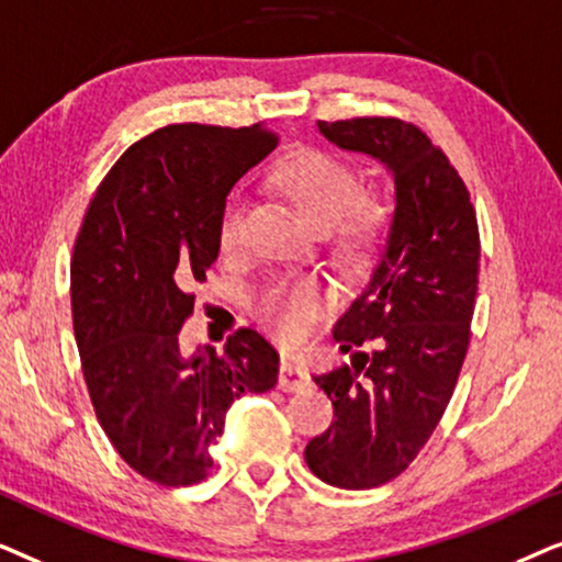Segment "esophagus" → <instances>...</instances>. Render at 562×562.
Listing matches in <instances>:
<instances>
[{
  "label": "esophagus",
  "mask_w": 562,
  "mask_h": 562,
  "mask_svg": "<svg viewBox=\"0 0 562 562\" xmlns=\"http://www.w3.org/2000/svg\"><path fill=\"white\" fill-rule=\"evenodd\" d=\"M312 386L310 371L294 358H283L279 366V389L283 391H304Z\"/></svg>",
  "instance_id": "esophagus-1"
}]
</instances>
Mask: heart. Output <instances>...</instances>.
<instances>
[{
    "instance_id": "b5f03b06",
    "label": "heart",
    "mask_w": 562,
    "mask_h": 562,
    "mask_svg": "<svg viewBox=\"0 0 562 562\" xmlns=\"http://www.w3.org/2000/svg\"><path fill=\"white\" fill-rule=\"evenodd\" d=\"M273 181L299 212L317 229H342L345 248L368 252L381 243L389 225L383 204L363 202L366 187L358 171L340 158L319 150H304L283 160L273 171ZM248 204L240 191L227 196L220 214V248L233 252L243 240ZM325 289L312 279L279 281L263 289L252 304L258 319L283 340H296L304 325L325 306Z\"/></svg>"
}]
</instances>
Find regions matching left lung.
<instances>
[{"label": "left lung", "instance_id": "8db88e82", "mask_svg": "<svg viewBox=\"0 0 562 562\" xmlns=\"http://www.w3.org/2000/svg\"><path fill=\"white\" fill-rule=\"evenodd\" d=\"M342 150L394 176V217L371 281L333 337L350 366L314 375L335 406L306 445L310 471L337 488L381 486L417 458L442 419L463 368L479 291V222L445 153L396 117L317 122ZM374 342L371 353L359 348Z\"/></svg>", "mask_w": 562, "mask_h": 562}]
</instances>
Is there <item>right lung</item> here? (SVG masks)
I'll use <instances>...</instances> for the list:
<instances>
[{
  "instance_id": "obj_1",
  "label": "right lung",
  "mask_w": 562,
  "mask_h": 562,
  "mask_svg": "<svg viewBox=\"0 0 562 562\" xmlns=\"http://www.w3.org/2000/svg\"><path fill=\"white\" fill-rule=\"evenodd\" d=\"M276 148L266 125H168L122 153L83 214L71 258L74 335L104 435L158 486H191L243 394L279 381L256 329L183 356L191 286L220 256L229 189Z\"/></svg>"
}]
</instances>
